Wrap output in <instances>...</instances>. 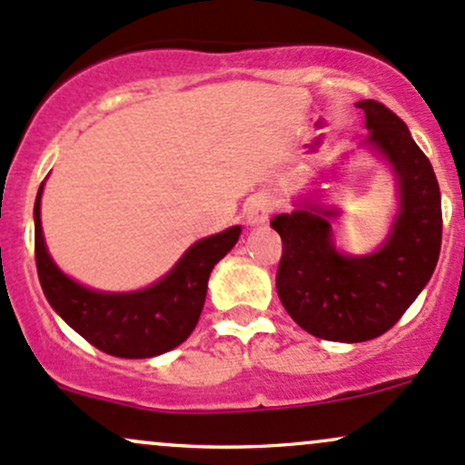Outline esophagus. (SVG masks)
<instances>
[{
  "label": "esophagus",
  "instance_id": "obj_1",
  "mask_svg": "<svg viewBox=\"0 0 465 465\" xmlns=\"http://www.w3.org/2000/svg\"><path fill=\"white\" fill-rule=\"evenodd\" d=\"M274 211V202L271 194H254L251 202L246 203V222L251 223V226H263V223H268V217H271V213Z\"/></svg>",
  "mask_w": 465,
  "mask_h": 465
}]
</instances>
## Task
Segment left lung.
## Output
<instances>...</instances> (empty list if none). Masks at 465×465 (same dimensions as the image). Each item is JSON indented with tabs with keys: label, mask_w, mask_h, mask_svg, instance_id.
<instances>
[{
	"label": "left lung",
	"mask_w": 465,
	"mask_h": 465,
	"mask_svg": "<svg viewBox=\"0 0 465 465\" xmlns=\"http://www.w3.org/2000/svg\"><path fill=\"white\" fill-rule=\"evenodd\" d=\"M366 114L361 146L381 154L397 182L399 211L391 232L371 254L337 251V208L303 199L271 226L283 243L277 294L303 331L319 339L359 343L391 331L411 308L441 251V193L406 124L374 99L357 102Z\"/></svg>",
	"instance_id": "8db88e82"
}]
</instances>
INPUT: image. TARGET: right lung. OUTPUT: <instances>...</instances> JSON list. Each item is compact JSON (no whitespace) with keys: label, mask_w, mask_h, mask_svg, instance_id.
<instances>
[{"label":"right lung","mask_w":465,"mask_h":465,"mask_svg":"<svg viewBox=\"0 0 465 465\" xmlns=\"http://www.w3.org/2000/svg\"><path fill=\"white\" fill-rule=\"evenodd\" d=\"M42 193L35 199V262L53 311L102 352L124 359L163 354L191 337L203 311L214 263L237 243L242 226L199 239L171 272L133 292H104L82 286L59 271L42 232Z\"/></svg>","instance_id":"obj_1"}]
</instances>
